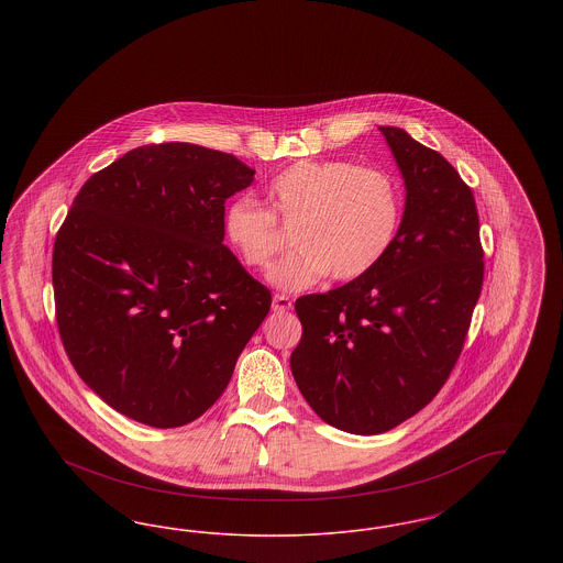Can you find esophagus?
<instances>
[{"mask_svg": "<svg viewBox=\"0 0 563 563\" xmlns=\"http://www.w3.org/2000/svg\"><path fill=\"white\" fill-rule=\"evenodd\" d=\"M291 308H294V301L287 295H274V299H272L274 312H289Z\"/></svg>", "mask_w": 563, "mask_h": 563, "instance_id": "esophagus-1", "label": "esophagus"}]
</instances>
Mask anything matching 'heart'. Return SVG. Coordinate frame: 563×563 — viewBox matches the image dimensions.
<instances>
[{
  "instance_id": "obj_1",
  "label": "heart",
  "mask_w": 563,
  "mask_h": 563,
  "mask_svg": "<svg viewBox=\"0 0 563 563\" xmlns=\"http://www.w3.org/2000/svg\"><path fill=\"white\" fill-rule=\"evenodd\" d=\"M268 211L239 196L223 209V239L244 266L266 269L283 246L274 219L294 225V253L269 272L283 291H301L327 274L365 276L399 234L402 194L384 170L349 161H299L266 188Z\"/></svg>"
}]
</instances>
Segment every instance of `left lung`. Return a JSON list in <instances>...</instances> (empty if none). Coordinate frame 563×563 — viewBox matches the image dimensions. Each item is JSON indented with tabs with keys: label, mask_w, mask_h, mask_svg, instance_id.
Segmentation results:
<instances>
[{
	"label": "left lung",
	"mask_w": 563,
	"mask_h": 563,
	"mask_svg": "<svg viewBox=\"0 0 563 563\" xmlns=\"http://www.w3.org/2000/svg\"><path fill=\"white\" fill-rule=\"evenodd\" d=\"M405 181L399 234L361 278L295 301L291 372L322 422L379 434L427 407L452 374L483 285L479 214L439 152L379 126Z\"/></svg>",
	"instance_id": "left-lung-1"
}]
</instances>
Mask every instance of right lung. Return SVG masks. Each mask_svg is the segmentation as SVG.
<instances>
[{"mask_svg":"<svg viewBox=\"0 0 563 563\" xmlns=\"http://www.w3.org/2000/svg\"><path fill=\"white\" fill-rule=\"evenodd\" d=\"M255 170L194 143L143 145L95 173L53 253L65 352L109 407L154 429L200 418L269 312L223 244L225 200Z\"/></svg>","mask_w":563,"mask_h":563,"instance_id":"1","label":"right lung"}]
</instances>
